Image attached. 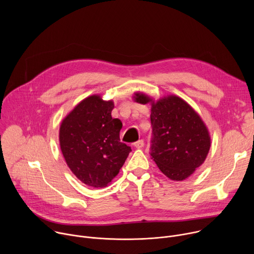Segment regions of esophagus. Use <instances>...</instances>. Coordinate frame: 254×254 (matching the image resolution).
Here are the masks:
<instances>
[{"label":"esophagus","instance_id":"34e87169","mask_svg":"<svg viewBox=\"0 0 254 254\" xmlns=\"http://www.w3.org/2000/svg\"><path fill=\"white\" fill-rule=\"evenodd\" d=\"M143 144H144L143 139H138V140H136V141L133 143V146H134L136 149H141V148L143 147Z\"/></svg>","mask_w":254,"mask_h":254}]
</instances>
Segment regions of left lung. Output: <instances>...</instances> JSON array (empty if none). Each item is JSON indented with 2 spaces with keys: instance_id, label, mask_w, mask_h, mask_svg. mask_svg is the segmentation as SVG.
<instances>
[{
  "instance_id": "8db88e82",
  "label": "left lung",
  "mask_w": 254,
  "mask_h": 254,
  "mask_svg": "<svg viewBox=\"0 0 254 254\" xmlns=\"http://www.w3.org/2000/svg\"><path fill=\"white\" fill-rule=\"evenodd\" d=\"M135 101L146 104L152 99L135 94ZM151 156L168 178L182 181L205 161L210 150L206 126L193 108L175 95L152 103Z\"/></svg>"
}]
</instances>
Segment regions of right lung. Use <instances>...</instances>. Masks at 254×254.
<instances>
[{
  "instance_id": "obj_1",
  "label": "right lung",
  "mask_w": 254,
  "mask_h": 254,
  "mask_svg": "<svg viewBox=\"0 0 254 254\" xmlns=\"http://www.w3.org/2000/svg\"><path fill=\"white\" fill-rule=\"evenodd\" d=\"M112 100L91 95L78 103L62 122L60 148L67 166L82 183L102 188L119 174L130 147L121 141L123 123L113 119Z\"/></svg>"
}]
</instances>
